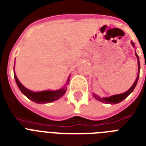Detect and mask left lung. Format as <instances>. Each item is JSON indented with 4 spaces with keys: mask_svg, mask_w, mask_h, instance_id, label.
<instances>
[{
    "mask_svg": "<svg viewBox=\"0 0 146 146\" xmlns=\"http://www.w3.org/2000/svg\"><path fill=\"white\" fill-rule=\"evenodd\" d=\"M131 44H133V46H134V44L133 42H131ZM136 56L137 57V62H138V69H139H139H140V64H139V59L138 55L136 53ZM139 79V74L137 78H136V80H135V82L133 84V86L130 87V89L128 90L127 91L125 92V93H121V94H117V95H114L111 96L110 97H107V98H101L100 96H98L95 95L94 94V97L97 100L100 101V102H104V103H106V104H108V103H113V104H116V103H118V102H121V101H123L124 99L127 97L128 96L130 95V93H132L133 91L134 88L136 87V84H137V81H138Z\"/></svg>",
    "mask_w": 146,
    "mask_h": 146,
    "instance_id": "8db88e82",
    "label": "left lung"
}]
</instances>
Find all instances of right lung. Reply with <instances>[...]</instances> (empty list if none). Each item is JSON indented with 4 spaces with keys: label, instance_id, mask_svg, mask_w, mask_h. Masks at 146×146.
I'll use <instances>...</instances> for the list:
<instances>
[{
    "label": "right lung",
    "instance_id": "1",
    "mask_svg": "<svg viewBox=\"0 0 146 146\" xmlns=\"http://www.w3.org/2000/svg\"><path fill=\"white\" fill-rule=\"evenodd\" d=\"M14 78L16 80V82L18 85L19 88L21 90V92L29 98V100L33 101L37 103H48V102L56 101L58 99L62 96L65 94L67 87H63L60 90H56V91H50V90H46V91L41 92H32L29 90L27 88H25L19 81L17 77L16 76V74L14 72ZM69 81V79H68L67 84Z\"/></svg>",
    "mask_w": 146,
    "mask_h": 146
}]
</instances>
